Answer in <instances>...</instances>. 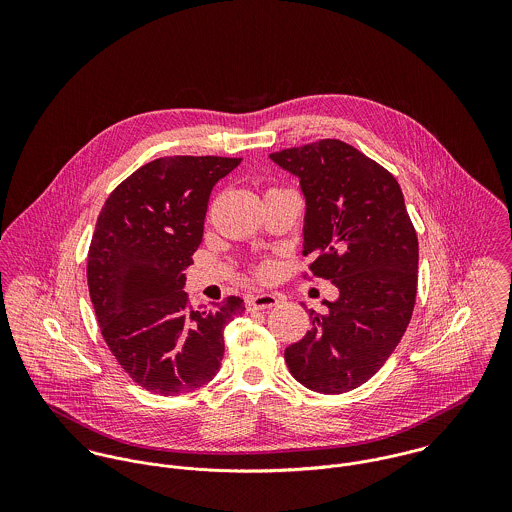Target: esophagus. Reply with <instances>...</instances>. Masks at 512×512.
<instances>
[{"instance_id":"esophagus-1","label":"esophagus","mask_w":512,"mask_h":512,"mask_svg":"<svg viewBox=\"0 0 512 512\" xmlns=\"http://www.w3.org/2000/svg\"><path fill=\"white\" fill-rule=\"evenodd\" d=\"M248 309H270V307H276L280 303V297L274 295V293H258V295H252L248 297Z\"/></svg>"}]
</instances>
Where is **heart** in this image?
Returning <instances> with one entry per match:
<instances>
[{
    "label": "heart",
    "mask_w": 512,
    "mask_h": 512,
    "mask_svg": "<svg viewBox=\"0 0 512 512\" xmlns=\"http://www.w3.org/2000/svg\"><path fill=\"white\" fill-rule=\"evenodd\" d=\"M268 272H270V270H268V268H262V270H260V274H262V276H266V274H268Z\"/></svg>",
    "instance_id": "obj_1"
}]
</instances>
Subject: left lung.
I'll return each mask as SVG.
<instances>
[{
  "label": "left lung",
  "mask_w": 512,
  "mask_h": 512,
  "mask_svg": "<svg viewBox=\"0 0 512 512\" xmlns=\"http://www.w3.org/2000/svg\"><path fill=\"white\" fill-rule=\"evenodd\" d=\"M270 159L299 179L303 256L339 297L311 311V331L284 353L293 378L321 394L349 392L400 343L416 301L418 238L398 181L341 140L282 149Z\"/></svg>",
  "instance_id": "8db88e82"
}]
</instances>
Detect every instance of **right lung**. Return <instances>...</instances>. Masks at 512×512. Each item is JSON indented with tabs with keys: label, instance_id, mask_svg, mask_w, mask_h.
<instances>
[{
	"label": "right lung",
	"instance_id": "obj_1",
	"mask_svg": "<svg viewBox=\"0 0 512 512\" xmlns=\"http://www.w3.org/2000/svg\"><path fill=\"white\" fill-rule=\"evenodd\" d=\"M238 157H159L106 199L88 250V292L106 345L153 394H189L219 372L236 295L187 305L185 270L203 240L209 197Z\"/></svg>",
	"mask_w": 512,
	"mask_h": 512
}]
</instances>
